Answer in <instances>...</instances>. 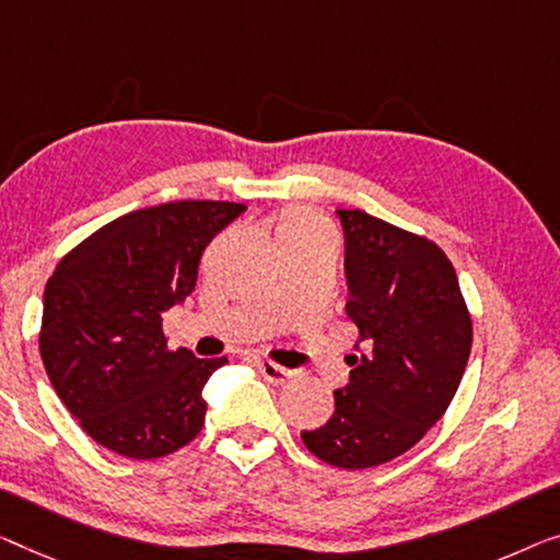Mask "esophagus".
I'll use <instances>...</instances> for the list:
<instances>
[{"instance_id":"obj_1","label":"esophagus","mask_w":560,"mask_h":560,"mask_svg":"<svg viewBox=\"0 0 560 560\" xmlns=\"http://www.w3.org/2000/svg\"><path fill=\"white\" fill-rule=\"evenodd\" d=\"M256 370L261 372V377L266 382H271V385H283V382H289L294 377V372L287 370V366H279L269 360H256Z\"/></svg>"}]
</instances>
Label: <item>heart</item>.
<instances>
[{
	"instance_id": "b5f03b06",
	"label": "heart",
	"mask_w": 560,
	"mask_h": 560,
	"mask_svg": "<svg viewBox=\"0 0 560 560\" xmlns=\"http://www.w3.org/2000/svg\"><path fill=\"white\" fill-rule=\"evenodd\" d=\"M319 231H324L322 221L314 219V215H308V213L291 215V219L283 223V229H281V233H319Z\"/></svg>"
}]
</instances>
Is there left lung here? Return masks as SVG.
<instances>
[{"label":"left lung","mask_w":560,"mask_h":560,"mask_svg":"<svg viewBox=\"0 0 560 560\" xmlns=\"http://www.w3.org/2000/svg\"><path fill=\"white\" fill-rule=\"evenodd\" d=\"M345 229L347 316L360 329L334 415L304 430L308 453L345 470L395 460L453 402L472 322L450 258L430 238L374 215L337 211Z\"/></svg>","instance_id":"obj_1"}]
</instances>
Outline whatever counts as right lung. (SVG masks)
<instances>
[{
  "label": "right lung",
  "mask_w": 560,
  "mask_h": 560,
  "mask_svg": "<svg viewBox=\"0 0 560 560\" xmlns=\"http://www.w3.org/2000/svg\"><path fill=\"white\" fill-rule=\"evenodd\" d=\"M244 211L229 200L140 208L57 264L42 299L39 354L57 397L97 445L155 460L203 428V387L229 360L171 352L163 312L196 289L206 246Z\"/></svg>",
  "instance_id": "add662e5"
}]
</instances>
